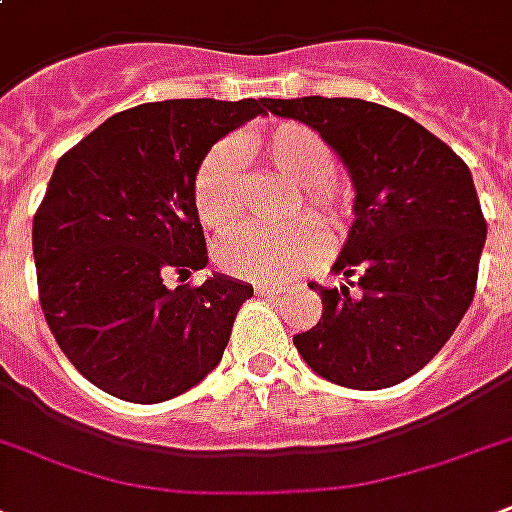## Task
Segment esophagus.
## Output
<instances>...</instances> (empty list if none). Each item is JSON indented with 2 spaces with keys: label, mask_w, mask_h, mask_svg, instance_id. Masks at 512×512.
Returning a JSON list of instances; mask_svg holds the SVG:
<instances>
[{
  "label": "esophagus",
  "mask_w": 512,
  "mask_h": 512,
  "mask_svg": "<svg viewBox=\"0 0 512 512\" xmlns=\"http://www.w3.org/2000/svg\"><path fill=\"white\" fill-rule=\"evenodd\" d=\"M255 292L257 295H281V292H287V287H281V284H255Z\"/></svg>",
  "instance_id": "1"
}]
</instances>
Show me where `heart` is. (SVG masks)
<instances>
[{"mask_svg": "<svg viewBox=\"0 0 512 512\" xmlns=\"http://www.w3.org/2000/svg\"><path fill=\"white\" fill-rule=\"evenodd\" d=\"M244 146L276 172L295 180L281 225H249L217 241L215 260L225 273L252 281H287L324 252L321 228L342 233L353 217V193L337 180L335 154L319 132L300 122H279L263 132H249ZM196 217L212 233L236 228L244 215V180L236 148L217 143L204 154L191 185ZM306 215L303 216L302 212Z\"/></svg>", "mask_w": 512, "mask_h": 512, "instance_id": "1", "label": "heart"}]
</instances>
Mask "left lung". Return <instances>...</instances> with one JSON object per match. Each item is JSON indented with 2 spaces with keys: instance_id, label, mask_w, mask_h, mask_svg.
<instances>
[{
  "instance_id": "1",
  "label": "left lung",
  "mask_w": 512,
  "mask_h": 512,
  "mask_svg": "<svg viewBox=\"0 0 512 512\" xmlns=\"http://www.w3.org/2000/svg\"><path fill=\"white\" fill-rule=\"evenodd\" d=\"M337 151L356 220L319 287V324L292 342L324 380L380 390L420 372L473 303L486 220L468 164L409 116L358 98L268 100ZM313 287V289H316Z\"/></svg>"
}]
</instances>
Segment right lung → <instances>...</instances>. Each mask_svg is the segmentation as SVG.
Wrapping results in <instances>:
<instances>
[{
	"instance_id": "1",
	"label": "right lung",
	"mask_w": 512,
	"mask_h": 512,
	"mask_svg": "<svg viewBox=\"0 0 512 512\" xmlns=\"http://www.w3.org/2000/svg\"><path fill=\"white\" fill-rule=\"evenodd\" d=\"M265 103H143L55 164L31 231L39 303L60 350L95 388L159 404L220 364L252 287L228 276L188 281L209 263L191 185L209 148Z\"/></svg>"
}]
</instances>
